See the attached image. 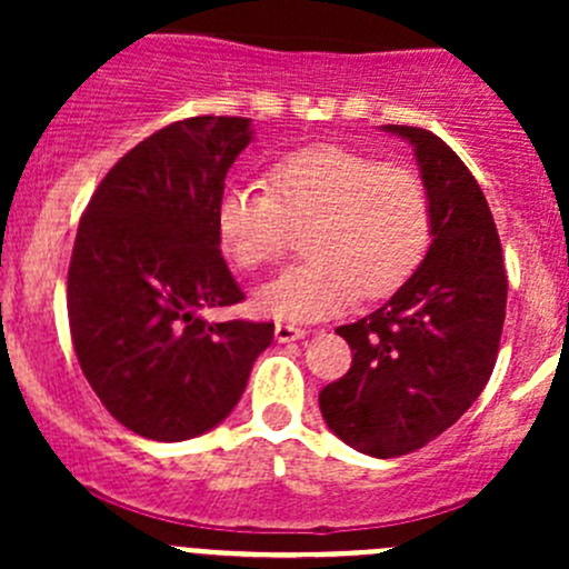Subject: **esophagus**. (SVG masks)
Returning a JSON list of instances; mask_svg holds the SVG:
<instances>
[{"label": "esophagus", "mask_w": 569, "mask_h": 569, "mask_svg": "<svg viewBox=\"0 0 569 569\" xmlns=\"http://www.w3.org/2000/svg\"><path fill=\"white\" fill-rule=\"evenodd\" d=\"M274 338H278L280 343H291L306 338V330H302V327L289 325V321H278V325H274Z\"/></svg>", "instance_id": "34e87169"}]
</instances>
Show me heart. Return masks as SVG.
Masks as SVG:
<instances>
[{"label":"heart","mask_w":569,"mask_h":569,"mask_svg":"<svg viewBox=\"0 0 569 569\" xmlns=\"http://www.w3.org/2000/svg\"><path fill=\"white\" fill-rule=\"evenodd\" d=\"M291 226H308L302 248L311 258L267 280L256 308L286 321L325 319L410 278L429 244V198L407 168L311 146L269 168V189L228 183L217 200L220 244L242 269L278 258Z\"/></svg>","instance_id":"obj_1"}]
</instances>
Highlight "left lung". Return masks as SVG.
Wrapping results in <instances>:
<instances>
[{"label": "left lung", "mask_w": 569, "mask_h": 569, "mask_svg": "<svg viewBox=\"0 0 569 569\" xmlns=\"http://www.w3.org/2000/svg\"><path fill=\"white\" fill-rule=\"evenodd\" d=\"M382 129L416 148L432 244L386 306L338 327L352 366L321 388L319 407L343 443L388 460L438 438L485 391L507 317V269L462 159L427 129Z\"/></svg>", "instance_id": "1"}]
</instances>
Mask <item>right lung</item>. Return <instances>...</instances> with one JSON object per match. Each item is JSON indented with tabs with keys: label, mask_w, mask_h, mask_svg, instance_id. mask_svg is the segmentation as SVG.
Wrapping results in <instances>:
<instances>
[{
	"label": "right lung",
	"mask_w": 569,
	"mask_h": 569,
	"mask_svg": "<svg viewBox=\"0 0 569 569\" xmlns=\"http://www.w3.org/2000/svg\"><path fill=\"white\" fill-rule=\"evenodd\" d=\"M250 140V118L176 120L114 162L79 220L73 349L101 405L148 440L214 429L272 343V321L198 317L244 300L220 252L217 200Z\"/></svg>",
	"instance_id": "1"
}]
</instances>
